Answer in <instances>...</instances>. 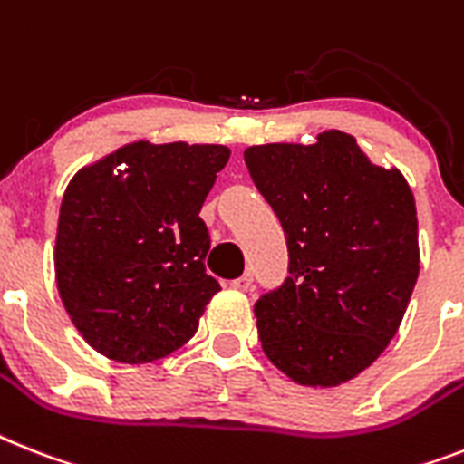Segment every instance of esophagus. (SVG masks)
<instances>
[{
	"mask_svg": "<svg viewBox=\"0 0 464 464\" xmlns=\"http://www.w3.org/2000/svg\"><path fill=\"white\" fill-rule=\"evenodd\" d=\"M251 282H254V275H251V273L241 275V277H237L235 282H232V289H239V292H246L248 286H251Z\"/></svg>",
	"mask_w": 464,
	"mask_h": 464,
	"instance_id": "obj_1",
	"label": "esophagus"
}]
</instances>
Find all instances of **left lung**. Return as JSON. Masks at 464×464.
I'll use <instances>...</instances> for the list:
<instances>
[{"label": "left lung", "mask_w": 464, "mask_h": 464, "mask_svg": "<svg viewBox=\"0 0 464 464\" xmlns=\"http://www.w3.org/2000/svg\"><path fill=\"white\" fill-rule=\"evenodd\" d=\"M244 160L289 248L285 285L256 301L263 351L298 384H343L405 315L420 275L415 197L401 170L374 166L342 130L248 147Z\"/></svg>", "instance_id": "left-lung-1"}]
</instances>
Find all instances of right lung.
Here are the masks:
<instances>
[{
    "instance_id": "obj_1",
    "label": "right lung",
    "mask_w": 464,
    "mask_h": 464,
    "mask_svg": "<svg viewBox=\"0 0 464 464\" xmlns=\"http://www.w3.org/2000/svg\"><path fill=\"white\" fill-rule=\"evenodd\" d=\"M229 149L132 141L82 168L56 229V286L72 324L111 361L141 365L189 342L213 294L198 218Z\"/></svg>"
}]
</instances>
